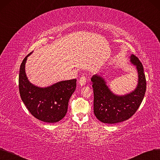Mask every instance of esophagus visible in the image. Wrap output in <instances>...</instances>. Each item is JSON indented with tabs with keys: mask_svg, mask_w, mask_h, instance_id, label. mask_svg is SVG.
<instances>
[{
	"mask_svg": "<svg viewBox=\"0 0 160 160\" xmlns=\"http://www.w3.org/2000/svg\"><path fill=\"white\" fill-rule=\"evenodd\" d=\"M78 82H79V85L80 86H83V85H85L86 84V82H87V78H86V77H85V76L81 77V78L79 79Z\"/></svg>",
	"mask_w": 160,
	"mask_h": 160,
	"instance_id": "esophagus-1",
	"label": "esophagus"
}]
</instances>
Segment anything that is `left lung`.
<instances>
[{
	"label": "left lung",
	"mask_w": 160,
	"mask_h": 160,
	"mask_svg": "<svg viewBox=\"0 0 160 160\" xmlns=\"http://www.w3.org/2000/svg\"><path fill=\"white\" fill-rule=\"evenodd\" d=\"M130 62L138 73L135 90L124 95L114 94L107 85L103 76L96 74L91 80L94 92V113L101 122L113 124L129 119L138 110L144 98L146 82L142 63L131 54Z\"/></svg>",
	"instance_id": "left-lung-1"
}]
</instances>
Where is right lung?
Wrapping results in <instances>:
<instances>
[{
	"label": "right lung",
	"mask_w": 160,
	"mask_h": 160,
	"mask_svg": "<svg viewBox=\"0 0 160 160\" xmlns=\"http://www.w3.org/2000/svg\"><path fill=\"white\" fill-rule=\"evenodd\" d=\"M32 53V52H31ZM23 59L19 73V91L24 104L37 119L47 123H56L65 117L70 97L76 88L75 79L62 81L47 87H37L29 81Z\"/></svg>",
	"instance_id": "right-lung-1"
}]
</instances>
